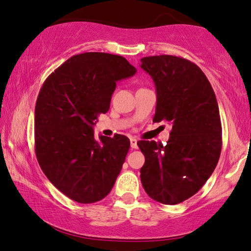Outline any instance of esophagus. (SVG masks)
I'll list each match as a JSON object with an SVG mask.
<instances>
[{
  "label": "esophagus",
  "instance_id": "1",
  "mask_svg": "<svg viewBox=\"0 0 251 251\" xmlns=\"http://www.w3.org/2000/svg\"><path fill=\"white\" fill-rule=\"evenodd\" d=\"M130 147H132V149H137V140H136V138H130Z\"/></svg>",
  "mask_w": 251,
  "mask_h": 251
}]
</instances>
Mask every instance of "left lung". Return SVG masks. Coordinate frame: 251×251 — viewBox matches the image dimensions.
<instances>
[{
  "mask_svg": "<svg viewBox=\"0 0 251 251\" xmlns=\"http://www.w3.org/2000/svg\"><path fill=\"white\" fill-rule=\"evenodd\" d=\"M141 62L156 88L153 122L172 125L165 146L155 141L137 143L145 156L141 181L153 200L177 204L194 196L218 164L222 146L218 101L196 63L169 54Z\"/></svg>",
  "mask_w": 251,
  "mask_h": 251,
  "instance_id": "1",
  "label": "left lung"
}]
</instances>
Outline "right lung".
Masks as SVG:
<instances>
[{
	"mask_svg": "<svg viewBox=\"0 0 251 251\" xmlns=\"http://www.w3.org/2000/svg\"><path fill=\"white\" fill-rule=\"evenodd\" d=\"M136 74L122 55L75 54L40 89L34 110V150L52 184L79 203L110 192L128 153V137H94L95 121L108 111L116 82Z\"/></svg>",
	"mask_w": 251,
	"mask_h": 251,
	"instance_id": "1",
	"label": "right lung"
}]
</instances>
